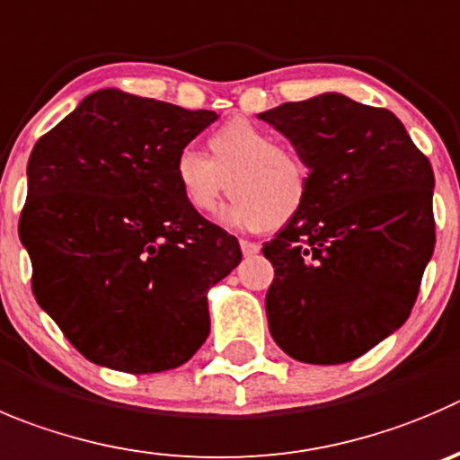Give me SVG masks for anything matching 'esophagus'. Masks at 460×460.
<instances>
[{
    "instance_id": "esophagus-1",
    "label": "esophagus",
    "mask_w": 460,
    "mask_h": 460,
    "mask_svg": "<svg viewBox=\"0 0 460 460\" xmlns=\"http://www.w3.org/2000/svg\"><path fill=\"white\" fill-rule=\"evenodd\" d=\"M239 246H242L243 257H251V255H257V252H260V243L248 242V239H242V242H239Z\"/></svg>"
}]
</instances>
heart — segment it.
Wrapping results in <instances>:
<instances>
[{
	"instance_id": "heart-1",
	"label": "heart",
	"mask_w": 460,
	"mask_h": 460,
	"mask_svg": "<svg viewBox=\"0 0 460 460\" xmlns=\"http://www.w3.org/2000/svg\"><path fill=\"white\" fill-rule=\"evenodd\" d=\"M209 157L182 146L172 176L187 208L205 214L221 194L233 200L218 218L237 230H266L293 221L312 196V167L288 144L248 119H233L208 135Z\"/></svg>"
}]
</instances>
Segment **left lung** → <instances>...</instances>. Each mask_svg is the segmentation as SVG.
<instances>
[{
  "mask_svg": "<svg viewBox=\"0 0 460 460\" xmlns=\"http://www.w3.org/2000/svg\"><path fill=\"white\" fill-rule=\"evenodd\" d=\"M260 119L312 167L307 208L261 248L270 336L305 364H345L413 309L436 246L434 169L391 111L336 92Z\"/></svg>",
  "mask_w": 460,
  "mask_h": 460,
  "instance_id": "8db88e82",
  "label": "left lung"
}]
</instances>
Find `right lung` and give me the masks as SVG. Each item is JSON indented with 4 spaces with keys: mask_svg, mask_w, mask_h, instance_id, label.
Returning a JSON list of instances; mask_svg holds the SVG:
<instances>
[{
    "mask_svg": "<svg viewBox=\"0 0 460 460\" xmlns=\"http://www.w3.org/2000/svg\"><path fill=\"white\" fill-rule=\"evenodd\" d=\"M217 117L99 90L31 151L20 217L31 288L92 364L162 373L208 339V288L242 248L187 208L172 167Z\"/></svg>",
    "mask_w": 460,
    "mask_h": 460,
    "instance_id": "add662e5",
    "label": "right lung"
}]
</instances>
